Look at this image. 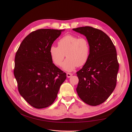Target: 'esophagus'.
Returning <instances> with one entry per match:
<instances>
[{
  "mask_svg": "<svg viewBox=\"0 0 132 132\" xmlns=\"http://www.w3.org/2000/svg\"><path fill=\"white\" fill-rule=\"evenodd\" d=\"M72 75H73V74H71V73H67V77L68 78H70Z\"/></svg>",
  "mask_w": 132,
  "mask_h": 132,
  "instance_id": "esophagus-1",
  "label": "esophagus"
}]
</instances>
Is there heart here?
I'll return each mask as SVG.
<instances>
[{
    "instance_id": "b5f03b06",
    "label": "heart",
    "mask_w": 132,
    "mask_h": 132,
    "mask_svg": "<svg viewBox=\"0 0 132 132\" xmlns=\"http://www.w3.org/2000/svg\"><path fill=\"white\" fill-rule=\"evenodd\" d=\"M50 54L53 63L61 66L65 55L67 58L63 63V68L67 71H72L77 67H82L89 58L90 46L85 37L67 35L58 42V47L51 46Z\"/></svg>"
}]
</instances>
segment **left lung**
Returning <instances> with one entry per match:
<instances>
[{"label": "left lung", "instance_id": "obj_1", "mask_svg": "<svg viewBox=\"0 0 132 132\" xmlns=\"http://www.w3.org/2000/svg\"><path fill=\"white\" fill-rule=\"evenodd\" d=\"M73 30L85 36L90 46L88 61L77 72L78 95L87 104L99 105L116 86L119 68L116 50L110 38L100 30L84 26Z\"/></svg>", "mask_w": 132, "mask_h": 132}]
</instances>
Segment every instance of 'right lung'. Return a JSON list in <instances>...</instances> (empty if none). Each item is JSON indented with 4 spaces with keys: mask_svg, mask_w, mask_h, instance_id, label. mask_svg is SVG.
Segmentation results:
<instances>
[{
    "mask_svg": "<svg viewBox=\"0 0 132 132\" xmlns=\"http://www.w3.org/2000/svg\"><path fill=\"white\" fill-rule=\"evenodd\" d=\"M63 30L42 29L32 32L16 53L14 74L19 92L36 109L52 104L66 79V73L53 63L49 52Z\"/></svg>",
    "mask_w": 132,
    "mask_h": 132,
    "instance_id": "obj_1",
    "label": "right lung"
}]
</instances>
